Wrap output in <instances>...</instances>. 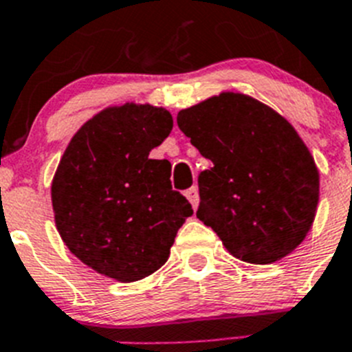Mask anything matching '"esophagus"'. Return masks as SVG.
<instances>
[{
    "mask_svg": "<svg viewBox=\"0 0 352 352\" xmlns=\"http://www.w3.org/2000/svg\"><path fill=\"white\" fill-rule=\"evenodd\" d=\"M186 198H188V200L191 201V206H193V209H197L198 201H200V197H198V189L195 188V186L191 189H188V191H186Z\"/></svg>",
    "mask_w": 352,
    "mask_h": 352,
    "instance_id": "34e87169",
    "label": "esophagus"
}]
</instances>
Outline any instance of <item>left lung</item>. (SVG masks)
Instances as JSON below:
<instances>
[{"label": "left lung", "instance_id": "1", "mask_svg": "<svg viewBox=\"0 0 352 352\" xmlns=\"http://www.w3.org/2000/svg\"><path fill=\"white\" fill-rule=\"evenodd\" d=\"M177 124L212 161L198 175L197 218L239 261L273 264L294 252L319 204V170L294 127L239 91L182 109Z\"/></svg>", "mask_w": 352, "mask_h": 352}]
</instances>
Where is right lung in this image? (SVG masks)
<instances>
[{"mask_svg": "<svg viewBox=\"0 0 352 352\" xmlns=\"http://www.w3.org/2000/svg\"><path fill=\"white\" fill-rule=\"evenodd\" d=\"M172 127L164 108L111 106L81 125L60 159L54 223L70 253L99 274L129 283L155 273L193 214L172 189V164L148 157Z\"/></svg>", "mask_w": 352, "mask_h": 352, "instance_id": "1", "label": "right lung"}]
</instances>
